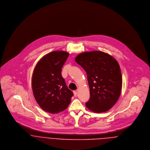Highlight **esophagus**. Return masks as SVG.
Listing matches in <instances>:
<instances>
[{"label":"esophagus","instance_id":"1","mask_svg":"<svg viewBox=\"0 0 150 150\" xmlns=\"http://www.w3.org/2000/svg\"><path fill=\"white\" fill-rule=\"evenodd\" d=\"M73 93H74V95L75 96H76L77 95V92L76 91H73Z\"/></svg>","mask_w":150,"mask_h":150}]
</instances>
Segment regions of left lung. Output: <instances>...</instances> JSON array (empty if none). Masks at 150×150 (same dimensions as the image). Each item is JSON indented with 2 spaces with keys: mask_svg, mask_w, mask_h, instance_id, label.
<instances>
[{
  "mask_svg": "<svg viewBox=\"0 0 150 150\" xmlns=\"http://www.w3.org/2000/svg\"><path fill=\"white\" fill-rule=\"evenodd\" d=\"M76 62L86 71L90 98L86 103L89 110L103 112L109 110L118 100L122 89V75L117 60L99 51L78 55Z\"/></svg>",
  "mask_w": 150,
  "mask_h": 150,
  "instance_id": "left-lung-1",
  "label": "left lung"
}]
</instances>
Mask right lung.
Wrapping results in <instances>:
<instances>
[{"mask_svg": "<svg viewBox=\"0 0 150 150\" xmlns=\"http://www.w3.org/2000/svg\"><path fill=\"white\" fill-rule=\"evenodd\" d=\"M69 55L65 51H52L40 59L33 71L32 86L34 97L40 107L51 114L67 108L73 96L61 74Z\"/></svg>", "mask_w": 150, "mask_h": 150, "instance_id": "1", "label": "right lung"}]
</instances>
